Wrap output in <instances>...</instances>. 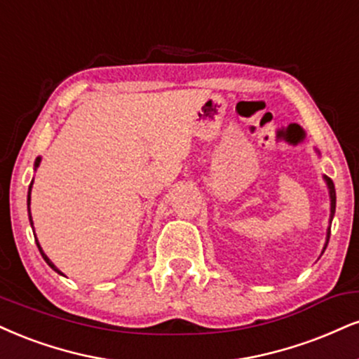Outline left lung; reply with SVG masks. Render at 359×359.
Returning a JSON list of instances; mask_svg holds the SVG:
<instances>
[{"label":"left lung","instance_id":"obj_1","mask_svg":"<svg viewBox=\"0 0 359 359\" xmlns=\"http://www.w3.org/2000/svg\"><path fill=\"white\" fill-rule=\"evenodd\" d=\"M325 180H326V185L327 189H330V198H331V214H330V227H327V234H326V244L325 248H323V252H325L327 243H330V234H331V221L332 217H334V210H336V191H334V184H332V180L330 177L325 175Z\"/></svg>","mask_w":359,"mask_h":359}]
</instances>
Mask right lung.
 <instances>
[{
  "label": "right lung",
  "mask_w": 359,
  "mask_h": 359,
  "mask_svg": "<svg viewBox=\"0 0 359 359\" xmlns=\"http://www.w3.org/2000/svg\"><path fill=\"white\" fill-rule=\"evenodd\" d=\"M40 161H41V158L40 157H38L36 158V162H34V168H36L38 165H40ZM32 187H33V180H32V184H29V189H28V215H29V224H32V226H33V219H32V212H29V201H32ZM36 245H38V249H40V252H41V256H43V259H45V261H46V264H48L50 267H51V269H53V271H56V273H58V274H63L62 273V271H60L58 269V267H56L55 264H53V262H51L50 261V259L48 257H46V254L45 252H43V249L40 248V244H38V239H36Z\"/></svg>",
  "instance_id": "add662e5"
}]
</instances>
